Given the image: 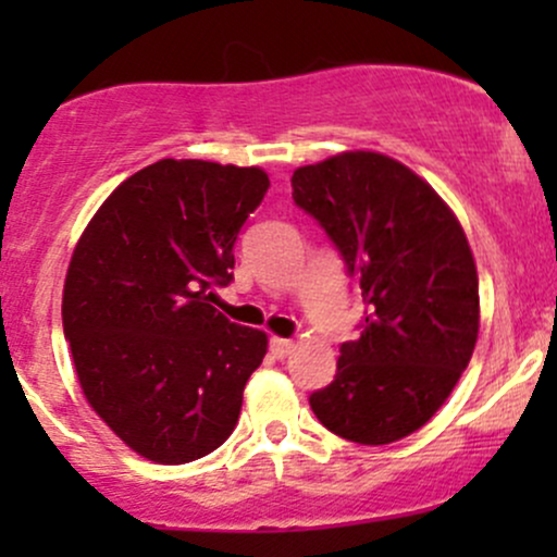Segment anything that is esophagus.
I'll return each mask as SVG.
<instances>
[{
  "label": "esophagus",
  "mask_w": 557,
  "mask_h": 557,
  "mask_svg": "<svg viewBox=\"0 0 557 557\" xmlns=\"http://www.w3.org/2000/svg\"><path fill=\"white\" fill-rule=\"evenodd\" d=\"M293 348H296V343L285 341V337H272L270 341V350L274 354V359H285V356H290Z\"/></svg>",
  "instance_id": "34e87169"
}]
</instances>
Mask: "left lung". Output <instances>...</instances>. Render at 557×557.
Returning a JSON list of instances; mask_svg holds the SVG:
<instances>
[{"label": "left lung", "instance_id": "1", "mask_svg": "<svg viewBox=\"0 0 557 557\" xmlns=\"http://www.w3.org/2000/svg\"><path fill=\"white\" fill-rule=\"evenodd\" d=\"M293 201L319 222L359 277L361 335L309 395L337 437L387 445L424 426L469 367L479 280L463 227L406 164L345 151L293 172Z\"/></svg>", "mask_w": 557, "mask_h": 557}]
</instances>
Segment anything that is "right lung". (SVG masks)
Wrapping results in <instances>:
<instances>
[{"label": "right lung", "instance_id": "right-lung-1", "mask_svg": "<svg viewBox=\"0 0 557 557\" xmlns=\"http://www.w3.org/2000/svg\"><path fill=\"white\" fill-rule=\"evenodd\" d=\"M270 177L162 159L112 190L70 259L62 327L83 395L138 456L188 463L233 434L261 330L209 304Z\"/></svg>", "mask_w": 557, "mask_h": 557}]
</instances>
